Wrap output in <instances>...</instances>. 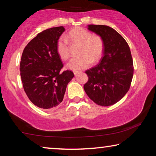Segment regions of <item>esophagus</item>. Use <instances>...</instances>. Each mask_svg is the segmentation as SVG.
Listing matches in <instances>:
<instances>
[{
    "label": "esophagus",
    "instance_id": "esophagus-1",
    "mask_svg": "<svg viewBox=\"0 0 156 156\" xmlns=\"http://www.w3.org/2000/svg\"><path fill=\"white\" fill-rule=\"evenodd\" d=\"M80 71H73V73H74L75 76H77L79 73H80Z\"/></svg>",
    "mask_w": 156,
    "mask_h": 156
}]
</instances>
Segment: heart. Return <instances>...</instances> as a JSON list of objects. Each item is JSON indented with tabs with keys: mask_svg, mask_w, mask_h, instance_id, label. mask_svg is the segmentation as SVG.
<instances>
[{
	"mask_svg": "<svg viewBox=\"0 0 156 156\" xmlns=\"http://www.w3.org/2000/svg\"><path fill=\"white\" fill-rule=\"evenodd\" d=\"M68 41L73 44H80V56L74 58L67 63V67L73 71L87 68L101 57L104 50V43L99 36L93 35L84 28L77 27L70 31L65 37H60L56 43V51L60 58L67 60L70 56Z\"/></svg>",
	"mask_w": 156,
	"mask_h": 156,
	"instance_id": "1",
	"label": "heart"
}]
</instances>
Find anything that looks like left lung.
Returning <instances> with one entry per match:
<instances>
[{
	"instance_id": "1",
	"label": "left lung",
	"mask_w": 156,
	"mask_h": 156,
	"mask_svg": "<svg viewBox=\"0 0 156 156\" xmlns=\"http://www.w3.org/2000/svg\"><path fill=\"white\" fill-rule=\"evenodd\" d=\"M88 29L101 37L104 43L103 56L98 65L87 70L88 81L84 89L97 105H114L130 88L133 64L130 48L125 38L107 25H89Z\"/></svg>"
}]
</instances>
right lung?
<instances>
[{
  "label": "right lung",
  "instance_id": "right-lung-1",
  "mask_svg": "<svg viewBox=\"0 0 156 156\" xmlns=\"http://www.w3.org/2000/svg\"><path fill=\"white\" fill-rule=\"evenodd\" d=\"M64 31L60 26L38 34L25 47L21 56L23 89L30 101L44 109H54L62 101L67 84L74 76L70 70L60 72L63 64L56 43Z\"/></svg>",
  "mask_w": 156,
  "mask_h": 156
}]
</instances>
